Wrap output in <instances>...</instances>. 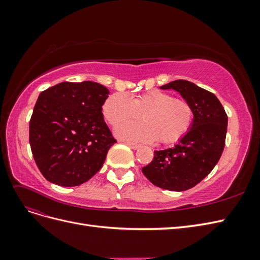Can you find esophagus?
<instances>
[{
    "instance_id": "obj_1",
    "label": "esophagus",
    "mask_w": 260,
    "mask_h": 260,
    "mask_svg": "<svg viewBox=\"0 0 260 260\" xmlns=\"http://www.w3.org/2000/svg\"><path fill=\"white\" fill-rule=\"evenodd\" d=\"M125 144H127L129 147L133 148V149H137L140 147V144H137V143H132V142H125Z\"/></svg>"
}]
</instances>
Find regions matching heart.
<instances>
[{
    "label": "heart",
    "instance_id": "obj_1",
    "mask_svg": "<svg viewBox=\"0 0 260 260\" xmlns=\"http://www.w3.org/2000/svg\"><path fill=\"white\" fill-rule=\"evenodd\" d=\"M106 121L114 125L137 119L141 115L143 122H128L116 129V135L125 139L172 144L182 139L191 129L194 111L184 99H174L172 94L153 90L129 98L115 93L102 106Z\"/></svg>",
    "mask_w": 260,
    "mask_h": 260
}]
</instances>
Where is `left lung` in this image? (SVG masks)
<instances>
[{"instance_id": "obj_1", "label": "left lung", "mask_w": 260, "mask_h": 260, "mask_svg": "<svg viewBox=\"0 0 260 260\" xmlns=\"http://www.w3.org/2000/svg\"><path fill=\"white\" fill-rule=\"evenodd\" d=\"M179 92L193 107L192 127L172 148L154 151L153 160L142 168L151 182L165 190L185 191L209 175L220 159L226 136L228 116L214 93L186 80L160 86Z\"/></svg>"}]
</instances>
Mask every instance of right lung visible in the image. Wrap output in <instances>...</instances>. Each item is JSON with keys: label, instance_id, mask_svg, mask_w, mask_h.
Instances as JSON below:
<instances>
[{"label": "right lung", "instance_id": "obj_1", "mask_svg": "<svg viewBox=\"0 0 260 260\" xmlns=\"http://www.w3.org/2000/svg\"><path fill=\"white\" fill-rule=\"evenodd\" d=\"M109 91L92 81L61 82L40 93L29 122V143L43 177L77 186L102 168L117 141L102 106Z\"/></svg>", "mask_w": 260, "mask_h": 260}]
</instances>
